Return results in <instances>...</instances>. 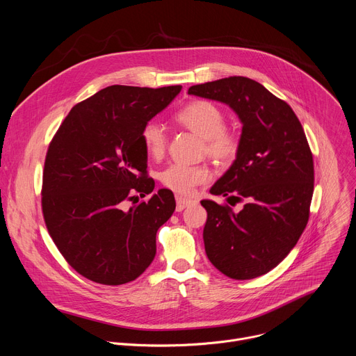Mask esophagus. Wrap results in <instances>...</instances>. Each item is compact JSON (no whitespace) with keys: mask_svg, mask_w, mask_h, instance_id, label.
I'll use <instances>...</instances> for the list:
<instances>
[{"mask_svg":"<svg viewBox=\"0 0 356 356\" xmlns=\"http://www.w3.org/2000/svg\"><path fill=\"white\" fill-rule=\"evenodd\" d=\"M195 204L194 200H190V198H183V197H176V211H183L184 209L190 207Z\"/></svg>","mask_w":356,"mask_h":356,"instance_id":"34e87169","label":"esophagus"}]
</instances>
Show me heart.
Returning a JSON list of instances; mask_svg holds the SVG:
<instances>
[{
    "instance_id": "heart-1",
    "label": "heart",
    "mask_w": 356,
    "mask_h": 356,
    "mask_svg": "<svg viewBox=\"0 0 356 356\" xmlns=\"http://www.w3.org/2000/svg\"><path fill=\"white\" fill-rule=\"evenodd\" d=\"M177 125L188 129L202 138V152L213 161L228 165L239 152V135L225 125L224 111L209 99H193L175 114ZM140 140L146 154L152 158H162L166 146L168 135L163 127L155 121H147L140 129ZM211 172L207 166H186L172 165L162 173V183L177 194L188 195L194 190L209 183Z\"/></svg>"
}]
</instances>
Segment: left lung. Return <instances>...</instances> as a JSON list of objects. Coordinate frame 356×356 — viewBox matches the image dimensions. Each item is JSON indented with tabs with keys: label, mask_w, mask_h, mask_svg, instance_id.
<instances>
[{
	"label": "left lung",
	"mask_w": 356,
	"mask_h": 356,
	"mask_svg": "<svg viewBox=\"0 0 356 356\" xmlns=\"http://www.w3.org/2000/svg\"><path fill=\"white\" fill-rule=\"evenodd\" d=\"M188 94L228 104L242 122L236 159L210 191L243 209L201 201L207 257L231 279L262 276L289 255L309 222L314 162L306 134L286 101L252 79L231 76L191 86Z\"/></svg>",
	"instance_id": "8db88e82"
}]
</instances>
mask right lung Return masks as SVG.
Here are the masks:
<instances>
[{
	"label": "right lung",
	"mask_w": 356,
	"mask_h": 356,
	"mask_svg": "<svg viewBox=\"0 0 356 356\" xmlns=\"http://www.w3.org/2000/svg\"><path fill=\"white\" fill-rule=\"evenodd\" d=\"M181 86H110L76 104L47 147L42 213L66 262L86 279L120 286L139 277L156 255V232L176 201L154 191L142 127ZM133 206L126 209V202Z\"/></svg>",
	"instance_id": "add662e5"
}]
</instances>
